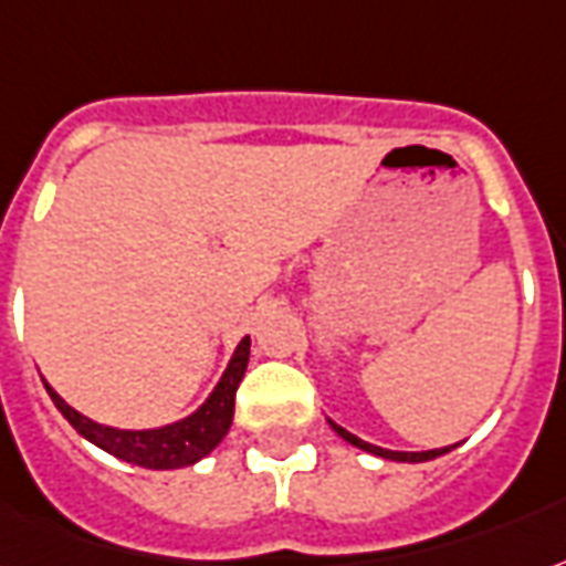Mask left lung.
<instances>
[{"label": "left lung", "instance_id": "1", "mask_svg": "<svg viewBox=\"0 0 566 566\" xmlns=\"http://www.w3.org/2000/svg\"><path fill=\"white\" fill-rule=\"evenodd\" d=\"M329 427L338 433L344 442H350L353 448H359V451H368L374 457H382V460H395V463H427V460H437V457L448 454V451H454L457 446H446V448H433V451H391V448H379V446H370L365 439L353 437L350 430H344L340 424H335L329 418Z\"/></svg>", "mask_w": 566, "mask_h": 566}]
</instances>
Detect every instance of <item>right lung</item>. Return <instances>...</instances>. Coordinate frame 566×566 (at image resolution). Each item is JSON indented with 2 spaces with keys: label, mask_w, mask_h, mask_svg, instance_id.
Here are the masks:
<instances>
[{
  "label": "right lung",
  "mask_w": 566,
  "mask_h": 566,
  "mask_svg": "<svg viewBox=\"0 0 566 566\" xmlns=\"http://www.w3.org/2000/svg\"><path fill=\"white\" fill-rule=\"evenodd\" d=\"M249 347H252V338L245 335L237 344L226 374L219 377V382L207 395L205 403L196 412H189L187 418L163 427L124 430V427L101 424V421L76 412L46 379H43V388L53 398L55 409L71 421L73 430L82 439H88L92 446L103 448L106 454L118 457L124 463L142 465V469H184V465L205 460L226 439L228 430H231V421H234V395L245 374V365H249Z\"/></svg>",
  "instance_id": "right-lung-1"
}]
</instances>
